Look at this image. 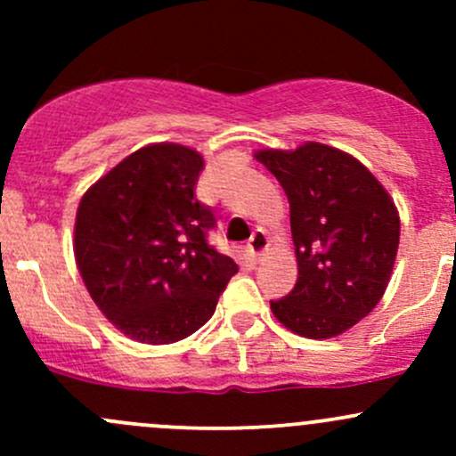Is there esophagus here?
Returning <instances> with one entry per match:
<instances>
[{
	"mask_svg": "<svg viewBox=\"0 0 456 456\" xmlns=\"http://www.w3.org/2000/svg\"><path fill=\"white\" fill-rule=\"evenodd\" d=\"M266 249H269V238H266L265 232L257 229V232H254V236L249 238V242H247V254L251 256V260H260Z\"/></svg>",
	"mask_w": 456,
	"mask_h": 456,
	"instance_id": "esophagus-1",
	"label": "esophagus"
}]
</instances>
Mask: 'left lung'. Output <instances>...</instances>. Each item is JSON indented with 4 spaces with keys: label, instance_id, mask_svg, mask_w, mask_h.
Listing matches in <instances>:
<instances>
[{
    "label": "left lung",
    "instance_id": "obj_1",
    "mask_svg": "<svg viewBox=\"0 0 456 456\" xmlns=\"http://www.w3.org/2000/svg\"><path fill=\"white\" fill-rule=\"evenodd\" d=\"M256 159L287 194L297 257L296 287L271 311L302 338H335L369 315L388 287L397 207L360 160L335 147L305 142Z\"/></svg>",
    "mask_w": 456,
    "mask_h": 456
}]
</instances>
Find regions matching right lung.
Wrapping results in <instances>:
<instances>
[{"label": "right lung", "instance_id": "obj_1", "mask_svg": "<svg viewBox=\"0 0 456 456\" xmlns=\"http://www.w3.org/2000/svg\"><path fill=\"white\" fill-rule=\"evenodd\" d=\"M202 156L176 142L136 150L86 191L75 257L87 293L121 333L172 344L199 330L238 265L209 245L211 207L196 199Z\"/></svg>", "mask_w": 456, "mask_h": 456}]
</instances>
